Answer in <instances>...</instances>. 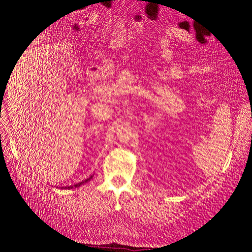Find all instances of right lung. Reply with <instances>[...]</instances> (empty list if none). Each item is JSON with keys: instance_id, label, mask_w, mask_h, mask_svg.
I'll return each instance as SVG.
<instances>
[{"instance_id": "1", "label": "right lung", "mask_w": 252, "mask_h": 252, "mask_svg": "<svg viewBox=\"0 0 252 252\" xmlns=\"http://www.w3.org/2000/svg\"><path fill=\"white\" fill-rule=\"evenodd\" d=\"M92 179V177H90L89 179H87V180H85V181H83V182H81V183H77L76 185H74V187L76 188V187H79L81 186V185H83V184H85V183H87L88 181H90ZM71 188H73L72 186H69V187H66V189H71ZM62 189H65V187H62Z\"/></svg>"}]
</instances>
